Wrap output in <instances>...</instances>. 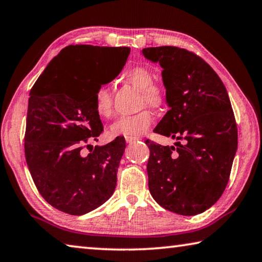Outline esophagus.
<instances>
[{
  "mask_svg": "<svg viewBox=\"0 0 262 262\" xmlns=\"http://www.w3.org/2000/svg\"><path fill=\"white\" fill-rule=\"evenodd\" d=\"M137 140H140L139 137H130V136H126V142L127 143H133V142H135Z\"/></svg>",
  "mask_w": 262,
  "mask_h": 262,
  "instance_id": "obj_1",
  "label": "esophagus"
}]
</instances>
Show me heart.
<instances>
[{"label": "heart", "instance_id": "b5f03b06", "mask_svg": "<svg viewBox=\"0 0 262 262\" xmlns=\"http://www.w3.org/2000/svg\"><path fill=\"white\" fill-rule=\"evenodd\" d=\"M127 82L133 84L141 91V105L158 108L165 105L167 99L166 89L163 84L154 81L151 69L144 66H136L128 69L123 75ZM94 107L100 118H110L113 113L112 95L107 85L97 89L94 95ZM154 122V114L148 110H143L133 115H125L117 119L110 126L108 132L112 136L139 137L147 132Z\"/></svg>", "mask_w": 262, "mask_h": 262}]
</instances>
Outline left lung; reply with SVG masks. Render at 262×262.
<instances>
[{
	"label": "left lung",
	"instance_id": "8db88e82",
	"mask_svg": "<svg viewBox=\"0 0 262 262\" xmlns=\"http://www.w3.org/2000/svg\"><path fill=\"white\" fill-rule=\"evenodd\" d=\"M158 62L170 110L155 133L177 139L176 147L150 140L148 185L166 210L201 214L223 194L238 144L237 123L227 89L214 69L185 48H144Z\"/></svg>",
	"mask_w": 262,
	"mask_h": 262
}]
</instances>
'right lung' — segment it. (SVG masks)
I'll return each instance as SVG.
<instances>
[{"label": "right lung", "instance_id": "add662e5", "mask_svg": "<svg viewBox=\"0 0 262 262\" xmlns=\"http://www.w3.org/2000/svg\"><path fill=\"white\" fill-rule=\"evenodd\" d=\"M129 47L70 45L53 59L30 91L25 158L41 196L79 216L108 200L126 141L118 136L94 148L104 130L94 107L97 89L126 64ZM93 149L89 154L83 148Z\"/></svg>", "mask_w": 262, "mask_h": 262}]
</instances>
